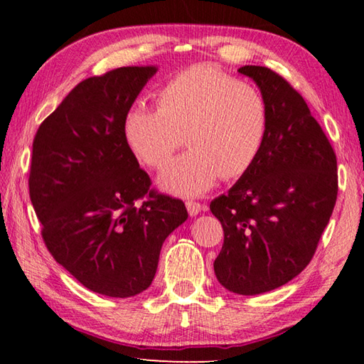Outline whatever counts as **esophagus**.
<instances>
[{
	"label": "esophagus",
	"mask_w": 364,
	"mask_h": 364,
	"mask_svg": "<svg viewBox=\"0 0 364 364\" xmlns=\"http://www.w3.org/2000/svg\"><path fill=\"white\" fill-rule=\"evenodd\" d=\"M186 208H188L189 215H192V218H194V215H197V214H200V213L206 210V206L200 205V203H197V202H192V200H191V202H186Z\"/></svg>",
	"instance_id": "obj_1"
}]
</instances>
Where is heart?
<instances>
[{"mask_svg":"<svg viewBox=\"0 0 364 364\" xmlns=\"http://www.w3.org/2000/svg\"><path fill=\"white\" fill-rule=\"evenodd\" d=\"M267 105L257 87L210 65L176 75L158 95V109L136 106L123 123L129 150L144 164L164 167L158 178L172 196L197 197L218 178H239L253 166L267 134Z\"/></svg>","mask_w":364,"mask_h":364,"instance_id":"heart-1","label":"heart"}]
</instances>
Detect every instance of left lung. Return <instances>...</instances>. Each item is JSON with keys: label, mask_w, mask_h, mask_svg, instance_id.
I'll list each match as a JSON object with an SVG mask.
<instances>
[{"label": "left lung", "mask_w": 364, "mask_h": 364, "mask_svg": "<svg viewBox=\"0 0 364 364\" xmlns=\"http://www.w3.org/2000/svg\"><path fill=\"white\" fill-rule=\"evenodd\" d=\"M267 105V134L257 161L210 208L223 227L214 274L223 288L257 296L304 270L333 213L336 156L297 90L267 67L237 70Z\"/></svg>", "instance_id": "8db88e82"}]
</instances>
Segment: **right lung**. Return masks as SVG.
<instances>
[{
	"label": "right lung",
	"instance_id": "1",
	"mask_svg": "<svg viewBox=\"0 0 364 364\" xmlns=\"http://www.w3.org/2000/svg\"><path fill=\"white\" fill-rule=\"evenodd\" d=\"M156 65L81 81L38 127L29 196L53 258L87 289L133 297L151 284L166 237L188 219L150 191L123 123Z\"/></svg>",
	"mask_w": 364,
	"mask_h": 364
}]
</instances>
